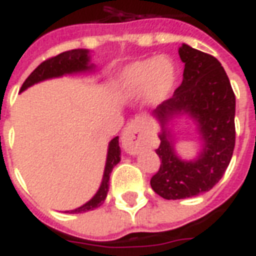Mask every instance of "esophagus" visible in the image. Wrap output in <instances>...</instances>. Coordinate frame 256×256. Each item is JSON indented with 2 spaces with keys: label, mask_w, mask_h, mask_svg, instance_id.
Here are the masks:
<instances>
[{
  "label": "esophagus",
  "mask_w": 256,
  "mask_h": 256,
  "mask_svg": "<svg viewBox=\"0 0 256 256\" xmlns=\"http://www.w3.org/2000/svg\"><path fill=\"white\" fill-rule=\"evenodd\" d=\"M122 146L130 155H138L145 148V138L141 134V128L137 120H132L123 130Z\"/></svg>",
  "instance_id": "esophagus-1"
}]
</instances>
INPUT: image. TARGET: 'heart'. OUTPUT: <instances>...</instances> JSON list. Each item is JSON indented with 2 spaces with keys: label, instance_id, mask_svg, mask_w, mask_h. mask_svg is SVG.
Segmentation results:
<instances>
[{
  "label": "heart",
  "instance_id": "obj_1",
  "mask_svg": "<svg viewBox=\"0 0 256 256\" xmlns=\"http://www.w3.org/2000/svg\"><path fill=\"white\" fill-rule=\"evenodd\" d=\"M177 70L164 56L130 63L119 75V89L128 100L144 97L148 106H158L172 93Z\"/></svg>",
  "mask_w": 256,
  "mask_h": 256
}]
</instances>
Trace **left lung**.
Listing matches in <instances>:
<instances>
[{"mask_svg":"<svg viewBox=\"0 0 256 256\" xmlns=\"http://www.w3.org/2000/svg\"><path fill=\"white\" fill-rule=\"evenodd\" d=\"M178 54L185 64L182 84L152 112L160 126L156 154L162 164L150 186L167 200L193 198L212 188L225 174L236 141V97L224 67L214 56L186 44ZM181 116L192 120L198 134L200 148L193 160L181 158L175 148L176 134L170 124Z\"/></svg>","mask_w":256,"mask_h":256,"instance_id":"left-lung-1","label":"left lung"}]
</instances>
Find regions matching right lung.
I'll return each mask as SVG.
<instances>
[{
    "mask_svg": "<svg viewBox=\"0 0 256 256\" xmlns=\"http://www.w3.org/2000/svg\"><path fill=\"white\" fill-rule=\"evenodd\" d=\"M94 68V63H92V53L88 49H74V50L60 53L58 56H54V58H49L46 62L40 64L30 74V76L26 79L22 89H20V93L31 88V86H34V84L48 80V79L62 78V76H66V75H75V74L93 72ZM119 162H120L119 137H115L108 144L106 167H104V174H102V180H101L98 190L84 206H80V207L75 210H71V211H66V212L79 214V212H86V211L100 207L101 204L104 203L108 189H110V176H111L112 168L116 166Z\"/></svg>",
    "mask_w": 256,
    "mask_h": 256,
    "instance_id": "1",
    "label": "right lung"
}]
</instances>
